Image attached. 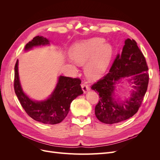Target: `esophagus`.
I'll use <instances>...</instances> for the list:
<instances>
[{
    "instance_id": "34e87169",
    "label": "esophagus",
    "mask_w": 160,
    "mask_h": 160,
    "mask_svg": "<svg viewBox=\"0 0 160 160\" xmlns=\"http://www.w3.org/2000/svg\"><path fill=\"white\" fill-rule=\"evenodd\" d=\"M81 88H82V89H83L84 93H87L90 89H89V85L87 84L86 83H83L81 84Z\"/></svg>"
}]
</instances>
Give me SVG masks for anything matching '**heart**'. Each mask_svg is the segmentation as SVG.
I'll return each mask as SVG.
<instances>
[{
    "label": "heart",
    "mask_w": 160,
    "mask_h": 160,
    "mask_svg": "<svg viewBox=\"0 0 160 160\" xmlns=\"http://www.w3.org/2000/svg\"><path fill=\"white\" fill-rule=\"evenodd\" d=\"M104 42L101 38H91L76 43L70 50L71 58L78 64L85 63L92 57L85 69L87 75L91 79L102 75L110 61L112 49Z\"/></svg>",
    "instance_id": "heart-1"
}]
</instances>
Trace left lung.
Listing matches in <instances>:
<instances>
[{
    "label": "left lung",
    "mask_w": 160,
    "mask_h": 160,
    "mask_svg": "<svg viewBox=\"0 0 160 160\" xmlns=\"http://www.w3.org/2000/svg\"><path fill=\"white\" fill-rule=\"evenodd\" d=\"M125 77H131L132 79L129 81L134 84L131 98L124 102L115 101L113 99L114 85ZM148 82L146 58L136 41L128 38L122 54L116 56L109 72L91 85V88L99 95L95 109L97 118L104 123L113 124L132 118L141 107Z\"/></svg>",
    "instance_id": "left-lung-1"
}]
</instances>
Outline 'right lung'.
Here are the masks:
<instances>
[{"label": "right lung", "mask_w": 160, "mask_h": 160, "mask_svg": "<svg viewBox=\"0 0 160 160\" xmlns=\"http://www.w3.org/2000/svg\"><path fill=\"white\" fill-rule=\"evenodd\" d=\"M49 44L42 36H37L25 45V50L34 46ZM79 78L60 76L54 92L46 101L37 102L30 99L21 89L18 72V60L14 66V89L22 108L28 116L37 122L54 125L61 123L68 114L70 105L77 96L83 93Z\"/></svg>", "instance_id": "obj_1"}]
</instances>
